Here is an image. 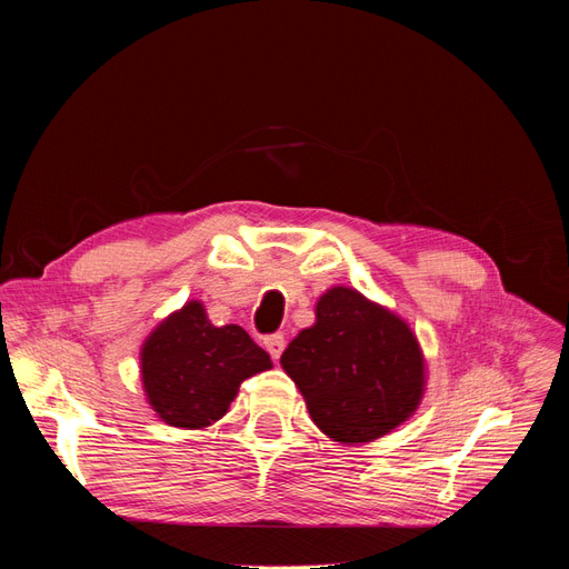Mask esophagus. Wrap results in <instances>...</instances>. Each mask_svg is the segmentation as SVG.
<instances>
[{
  "mask_svg": "<svg viewBox=\"0 0 569 569\" xmlns=\"http://www.w3.org/2000/svg\"><path fill=\"white\" fill-rule=\"evenodd\" d=\"M263 347L268 349V353L278 360L280 356H282V351H284V337L282 335H270V337H266L263 339Z\"/></svg>",
  "mask_w": 569,
  "mask_h": 569,
  "instance_id": "obj_1",
  "label": "esophagus"
}]
</instances>
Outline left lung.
I'll list each match as a JSON object with an SVG mask.
<instances>
[{"instance_id": "8db88e82", "label": "left lung", "mask_w": 569, "mask_h": 569, "mask_svg": "<svg viewBox=\"0 0 569 569\" xmlns=\"http://www.w3.org/2000/svg\"><path fill=\"white\" fill-rule=\"evenodd\" d=\"M280 363L320 432L339 443H368L406 422L427 382L408 322L353 287L325 291L316 322L291 339Z\"/></svg>"}]
</instances>
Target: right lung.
<instances>
[{
    "instance_id": "right-lung-1",
    "label": "right lung",
    "mask_w": 569,
    "mask_h": 569,
    "mask_svg": "<svg viewBox=\"0 0 569 569\" xmlns=\"http://www.w3.org/2000/svg\"><path fill=\"white\" fill-rule=\"evenodd\" d=\"M270 368V356L242 327H216L201 301H187L161 320L140 351L149 406L166 425L182 429L220 420L239 385Z\"/></svg>"
}]
</instances>
